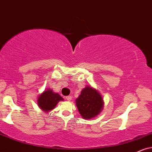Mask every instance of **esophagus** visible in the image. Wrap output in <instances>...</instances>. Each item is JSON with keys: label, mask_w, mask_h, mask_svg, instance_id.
Here are the masks:
<instances>
[{"label": "esophagus", "mask_w": 152, "mask_h": 152, "mask_svg": "<svg viewBox=\"0 0 152 152\" xmlns=\"http://www.w3.org/2000/svg\"><path fill=\"white\" fill-rule=\"evenodd\" d=\"M66 99L67 101H71L72 99V96H67V97H66Z\"/></svg>", "instance_id": "1"}]
</instances>
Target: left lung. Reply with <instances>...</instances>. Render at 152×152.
Masks as SVG:
<instances>
[{"label": "left lung", "instance_id": "8db88e82", "mask_svg": "<svg viewBox=\"0 0 152 152\" xmlns=\"http://www.w3.org/2000/svg\"><path fill=\"white\" fill-rule=\"evenodd\" d=\"M101 94L91 86H86L76 99V104L83 119H91L99 115L104 107Z\"/></svg>", "mask_w": 152, "mask_h": 152}]
</instances>
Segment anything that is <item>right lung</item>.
<instances>
[{"label":"right lung","instance_id":"1","mask_svg":"<svg viewBox=\"0 0 152 152\" xmlns=\"http://www.w3.org/2000/svg\"><path fill=\"white\" fill-rule=\"evenodd\" d=\"M64 99L50 88H46L38 97L37 104L39 108L45 113H48L55 108L59 102Z\"/></svg>","mask_w":152,"mask_h":152}]
</instances>
